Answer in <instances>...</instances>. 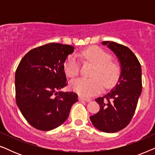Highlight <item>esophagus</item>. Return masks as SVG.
<instances>
[{
	"instance_id": "esophagus-1",
	"label": "esophagus",
	"mask_w": 155,
	"mask_h": 155,
	"mask_svg": "<svg viewBox=\"0 0 155 155\" xmlns=\"http://www.w3.org/2000/svg\"><path fill=\"white\" fill-rule=\"evenodd\" d=\"M79 100L80 101H85L87 102H88V101H90L91 100L90 98H86V97H83L82 96H80L79 97Z\"/></svg>"
}]
</instances>
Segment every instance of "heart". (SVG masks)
I'll return each mask as SVG.
<instances>
[{
  "mask_svg": "<svg viewBox=\"0 0 155 155\" xmlns=\"http://www.w3.org/2000/svg\"><path fill=\"white\" fill-rule=\"evenodd\" d=\"M80 58L92 63L95 68L91 78H78L71 82V88L82 96L90 97L100 92L103 88H109L115 83L119 75V67L111 60V56L98 46H91L78 54ZM64 71L70 78L79 74L80 63L75 54L68 57L64 63Z\"/></svg>",
  "mask_w": 155,
  "mask_h": 155,
  "instance_id": "obj_1",
  "label": "heart"
}]
</instances>
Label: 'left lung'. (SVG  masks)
Masks as SVG:
<instances>
[{"mask_svg": "<svg viewBox=\"0 0 155 155\" xmlns=\"http://www.w3.org/2000/svg\"><path fill=\"white\" fill-rule=\"evenodd\" d=\"M117 57L120 75L109 92L95 101L100 110L91 116L95 128L105 133L118 132L128 126L136 109L142 92V70L137 57L130 48L113 41H102Z\"/></svg>", "mask_w": 155, "mask_h": 155, "instance_id": "1", "label": "left lung"}]
</instances>
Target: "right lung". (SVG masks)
<instances>
[{
    "label": "right lung",
    "instance_id": "obj_1",
    "mask_svg": "<svg viewBox=\"0 0 155 155\" xmlns=\"http://www.w3.org/2000/svg\"><path fill=\"white\" fill-rule=\"evenodd\" d=\"M74 49L71 45L48 44L29 51L19 63L15 77L17 105L38 130L62 125L78 101L75 92L61 90L67 85L65 61Z\"/></svg>",
    "mask_w": 155,
    "mask_h": 155
}]
</instances>
